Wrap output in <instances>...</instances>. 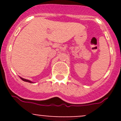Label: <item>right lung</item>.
Segmentation results:
<instances>
[{
	"label": "right lung",
	"instance_id": "obj_1",
	"mask_svg": "<svg viewBox=\"0 0 121 121\" xmlns=\"http://www.w3.org/2000/svg\"><path fill=\"white\" fill-rule=\"evenodd\" d=\"M20 78L22 79V80H23V81H26V82H30V83H31V81H29V80H26V79H24V78H22V77H20Z\"/></svg>",
	"mask_w": 121,
	"mask_h": 121
}]
</instances>
